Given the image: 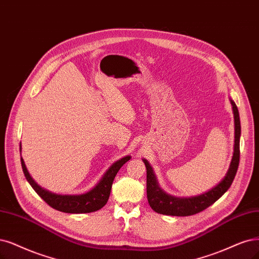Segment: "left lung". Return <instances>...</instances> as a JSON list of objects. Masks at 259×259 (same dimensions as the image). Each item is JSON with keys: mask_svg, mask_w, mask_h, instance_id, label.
Segmentation results:
<instances>
[{"mask_svg": "<svg viewBox=\"0 0 259 259\" xmlns=\"http://www.w3.org/2000/svg\"><path fill=\"white\" fill-rule=\"evenodd\" d=\"M234 117H235V150L232 159L231 166L227 171L226 176L218 186L212 188L208 192L200 194L198 196L180 198L166 194L163 190H161L158 186L156 176L152 171L151 166L147 160H143L146 165L147 169V199L148 204L154 211L160 214L166 215H176V217H188L196 214L203 211L209 206H211L214 202L221 197L226 191L232 186L235 176L237 174V169L239 166V160H240V135H241V126L240 118H239V112L236 103L231 100Z\"/></svg>", "mask_w": 259, "mask_h": 259, "instance_id": "left-lung-1", "label": "left lung"}]
</instances>
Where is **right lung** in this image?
Segmentation results:
<instances>
[{
  "label": "right lung",
  "instance_id": "add662e5",
  "mask_svg": "<svg viewBox=\"0 0 259 259\" xmlns=\"http://www.w3.org/2000/svg\"><path fill=\"white\" fill-rule=\"evenodd\" d=\"M130 158V156H127L115 162V163L112 164L110 168L105 171V174L97 184V186L93 188L91 191H89L88 193H84L81 195H59L51 193L49 191L40 188L35 183L33 178L30 176V174H28L22 158L21 165L26 180L35 190V192L39 195L48 205L56 210H59V211L66 213H89L97 211V210L101 209L108 203L113 180L118 173L119 168L126 163L127 161H129Z\"/></svg>",
  "mask_w": 259,
  "mask_h": 259
}]
</instances>
